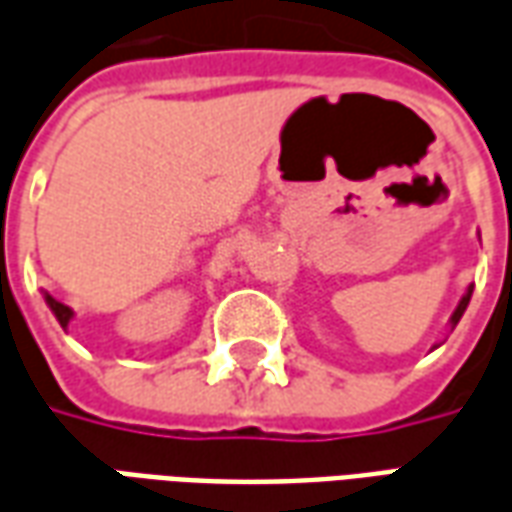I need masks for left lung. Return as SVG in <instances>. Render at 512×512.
I'll list each match as a JSON object with an SVG mask.
<instances>
[{
  "label": "left lung",
  "mask_w": 512,
  "mask_h": 512,
  "mask_svg": "<svg viewBox=\"0 0 512 512\" xmlns=\"http://www.w3.org/2000/svg\"><path fill=\"white\" fill-rule=\"evenodd\" d=\"M471 292H474V284H469V289H466V295L460 297L458 308L452 311V317H449V328H455V325H458V322H460V317H463V311H466V306H469Z\"/></svg>",
  "instance_id": "8db88e82"
}]
</instances>
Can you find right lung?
Returning <instances> with one entry per match:
<instances>
[{"label": "right lung", "instance_id": "add662e5", "mask_svg": "<svg viewBox=\"0 0 512 512\" xmlns=\"http://www.w3.org/2000/svg\"><path fill=\"white\" fill-rule=\"evenodd\" d=\"M43 300H46V306L52 308V314L57 317V322L63 325V331H65V328H68V322L74 320V311L65 306V303H60V300H54L49 292H43Z\"/></svg>", "mask_w": 512, "mask_h": 512}]
</instances>
